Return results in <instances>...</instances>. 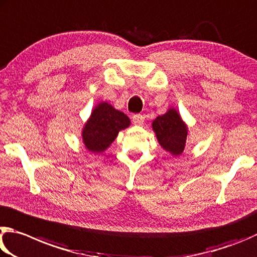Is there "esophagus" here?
<instances>
[{
    "label": "esophagus",
    "mask_w": 257,
    "mask_h": 257,
    "mask_svg": "<svg viewBox=\"0 0 257 257\" xmlns=\"http://www.w3.org/2000/svg\"><path fill=\"white\" fill-rule=\"evenodd\" d=\"M132 119H133V123L136 125H142L143 121H145V117L140 114H136V115H133Z\"/></svg>",
    "instance_id": "esophagus-1"
}]
</instances>
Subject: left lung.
Instances as JSON below:
<instances>
[{"label":"left lung","mask_w":257,"mask_h":257,"mask_svg":"<svg viewBox=\"0 0 257 257\" xmlns=\"http://www.w3.org/2000/svg\"><path fill=\"white\" fill-rule=\"evenodd\" d=\"M152 128L159 145L166 151L173 156L182 155L187 145V126L174 108L157 117L152 123Z\"/></svg>","instance_id":"obj_1"}]
</instances>
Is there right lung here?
<instances>
[{"label":"right lung","mask_w":257,"mask_h":257,"mask_svg":"<svg viewBox=\"0 0 257 257\" xmlns=\"http://www.w3.org/2000/svg\"><path fill=\"white\" fill-rule=\"evenodd\" d=\"M131 121L124 112L107 102H100L91 112L82 131L87 149L96 154L105 151L115 140L120 130L128 127Z\"/></svg>","instance_id":"add662e5"}]
</instances>
